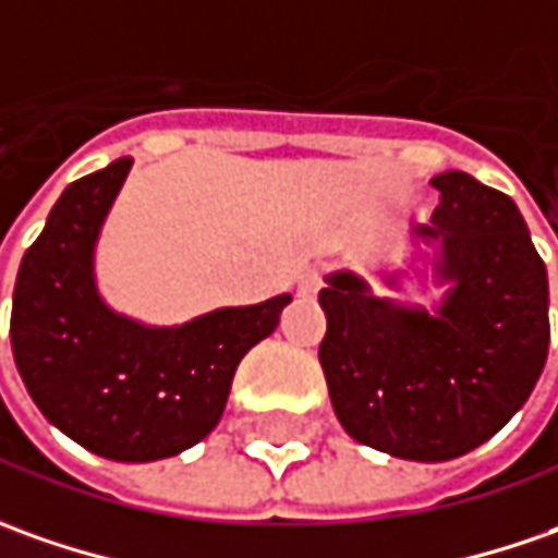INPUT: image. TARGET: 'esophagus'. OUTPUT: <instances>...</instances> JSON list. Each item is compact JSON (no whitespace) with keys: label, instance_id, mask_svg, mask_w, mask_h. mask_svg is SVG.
Instances as JSON below:
<instances>
[{"label":"esophagus","instance_id":"esophagus-1","mask_svg":"<svg viewBox=\"0 0 558 558\" xmlns=\"http://www.w3.org/2000/svg\"><path fill=\"white\" fill-rule=\"evenodd\" d=\"M320 283H324V275H320L317 268H312L305 278L299 280V293H302V296H315L317 290H320Z\"/></svg>","mask_w":558,"mask_h":558}]
</instances>
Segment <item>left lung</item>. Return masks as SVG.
<instances>
[{
    "label": "left lung",
    "mask_w": 558,
    "mask_h": 558,
    "mask_svg": "<svg viewBox=\"0 0 558 558\" xmlns=\"http://www.w3.org/2000/svg\"><path fill=\"white\" fill-rule=\"evenodd\" d=\"M433 225L435 312L376 299L352 271L320 290V367L342 429L401 460L441 463L497 435L547 364V265L507 194L470 172H441ZM395 283V278H389Z\"/></svg>",
    "instance_id": "8db88e82"
}]
</instances>
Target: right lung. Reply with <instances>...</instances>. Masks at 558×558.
<instances>
[{
  "label": "right lung",
  "mask_w": 558,
  "mask_h": 558,
  "mask_svg": "<svg viewBox=\"0 0 558 558\" xmlns=\"http://www.w3.org/2000/svg\"><path fill=\"white\" fill-rule=\"evenodd\" d=\"M129 157L73 182L14 280L11 352L36 408L86 451L150 463L216 429L241 357L275 333L290 296L145 327L107 308L95 241Z\"/></svg>",
  "instance_id": "1"
}]
</instances>
